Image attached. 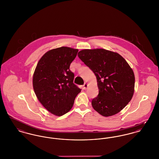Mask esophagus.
Masks as SVG:
<instances>
[{
	"mask_svg": "<svg viewBox=\"0 0 159 159\" xmlns=\"http://www.w3.org/2000/svg\"><path fill=\"white\" fill-rule=\"evenodd\" d=\"M88 84L87 83H84V84L83 85V88H84V89H87V88H88Z\"/></svg>",
	"mask_w": 159,
	"mask_h": 159,
	"instance_id": "34e87169",
	"label": "esophagus"
}]
</instances>
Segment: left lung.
<instances>
[{
  "label": "left lung",
  "instance_id": "left-lung-1",
  "mask_svg": "<svg viewBox=\"0 0 159 159\" xmlns=\"http://www.w3.org/2000/svg\"><path fill=\"white\" fill-rule=\"evenodd\" d=\"M79 57L96 76L98 95L92 100L93 109L103 116H111L130 102L134 91V72L125 59L104 48L84 49Z\"/></svg>",
  "mask_w": 159,
  "mask_h": 159
}]
</instances>
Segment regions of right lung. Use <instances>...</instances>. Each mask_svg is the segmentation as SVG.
<instances>
[{
  "label": "right lung",
  "instance_id": "right-lung-1",
  "mask_svg": "<svg viewBox=\"0 0 159 159\" xmlns=\"http://www.w3.org/2000/svg\"><path fill=\"white\" fill-rule=\"evenodd\" d=\"M79 50L61 47L48 50L41 57L33 75V88L39 102L51 113L61 116L73 106L81 89L73 84L70 70Z\"/></svg>",
  "mask_w": 159,
  "mask_h": 159
}]
</instances>
